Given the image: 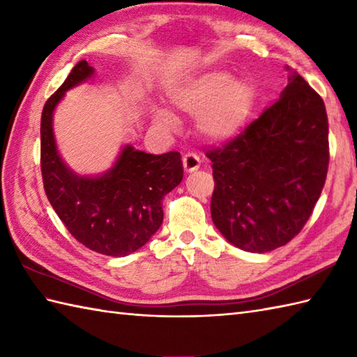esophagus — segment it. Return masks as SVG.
<instances>
[{"label":"esophagus","mask_w":357,"mask_h":357,"mask_svg":"<svg viewBox=\"0 0 357 357\" xmlns=\"http://www.w3.org/2000/svg\"><path fill=\"white\" fill-rule=\"evenodd\" d=\"M183 164H184V170L187 173H190V172H195L199 169L201 159L198 155H195V153H185L183 158Z\"/></svg>","instance_id":"1"}]
</instances>
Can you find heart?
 Segmentation results:
<instances>
[{"mask_svg":"<svg viewBox=\"0 0 357 357\" xmlns=\"http://www.w3.org/2000/svg\"><path fill=\"white\" fill-rule=\"evenodd\" d=\"M173 104L187 113L198 116L199 132L213 141H225L236 136L252 115L256 93L245 79H231L230 73L213 70L202 73L172 96ZM156 116L165 124H173L169 112L158 110Z\"/></svg>","mask_w":357,"mask_h":357,"instance_id":"b5f03b06","label":"heart"}]
</instances>
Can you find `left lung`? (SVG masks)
<instances>
[{
  "mask_svg": "<svg viewBox=\"0 0 357 357\" xmlns=\"http://www.w3.org/2000/svg\"><path fill=\"white\" fill-rule=\"evenodd\" d=\"M280 98L234 138L206 150L213 169L211 219L245 252L285 245L304 229L327 179L324 100L285 66Z\"/></svg>",
  "mask_w": 357,
  "mask_h": 357,
  "instance_id": "left-lung-1",
  "label": "left lung"
}]
</instances>
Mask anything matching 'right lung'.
<instances>
[{
    "label": "right lung",
    "mask_w": 357,
    "mask_h": 357,
    "mask_svg": "<svg viewBox=\"0 0 357 357\" xmlns=\"http://www.w3.org/2000/svg\"><path fill=\"white\" fill-rule=\"evenodd\" d=\"M92 73L87 61H79L44 104L40 161L44 192L66 229L82 245L101 255L127 256L161 227L162 199L183 181V161L178 151L149 155L127 146L115 167L100 178H81L67 169L53 139V109L64 92Z\"/></svg>",
    "instance_id": "right-lung-1"
}]
</instances>
